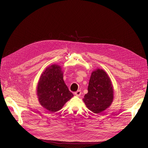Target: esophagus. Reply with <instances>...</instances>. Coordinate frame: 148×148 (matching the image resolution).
<instances>
[{
    "mask_svg": "<svg viewBox=\"0 0 148 148\" xmlns=\"http://www.w3.org/2000/svg\"><path fill=\"white\" fill-rule=\"evenodd\" d=\"M81 94H82V92H81V90H80L76 91V92L74 93V94H75L76 96H77V97L80 96Z\"/></svg>",
    "mask_w": 148,
    "mask_h": 148,
    "instance_id": "esophagus-1",
    "label": "esophagus"
}]
</instances>
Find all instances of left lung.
Returning <instances> with one entry per match:
<instances>
[{"label": "left lung", "instance_id": "left-lung-1", "mask_svg": "<svg viewBox=\"0 0 148 148\" xmlns=\"http://www.w3.org/2000/svg\"><path fill=\"white\" fill-rule=\"evenodd\" d=\"M88 90L83 101L88 109L94 113H101L113 101L112 84L109 77L103 69H97L92 72Z\"/></svg>", "mask_w": 148, "mask_h": 148}]
</instances>
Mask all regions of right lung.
<instances>
[{"instance_id":"right-lung-1","label":"right lung","mask_w":148,"mask_h":148,"mask_svg":"<svg viewBox=\"0 0 148 148\" xmlns=\"http://www.w3.org/2000/svg\"><path fill=\"white\" fill-rule=\"evenodd\" d=\"M37 95L41 106L51 112L60 110L73 97L64 83L60 66L52 65L46 68L38 82Z\"/></svg>"}]
</instances>
